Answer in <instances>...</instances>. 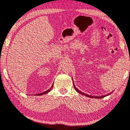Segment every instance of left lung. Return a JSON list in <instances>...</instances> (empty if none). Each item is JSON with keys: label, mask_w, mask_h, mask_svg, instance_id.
I'll return each instance as SVG.
<instances>
[{"label": "left lung", "mask_w": 130, "mask_h": 130, "mask_svg": "<svg viewBox=\"0 0 130 130\" xmlns=\"http://www.w3.org/2000/svg\"><path fill=\"white\" fill-rule=\"evenodd\" d=\"M74 88H75V90L77 91L78 92H79V93H80V94H82V95H85V96H87V97H89V98H96V99H101V98H104V97H105V96H108V95H110V93H109L108 95H105V96H91V95H87V94H85V93H83V92H81V91H80L79 90H78V88H77L75 87V86L74 85Z\"/></svg>", "instance_id": "obj_1"}]
</instances>
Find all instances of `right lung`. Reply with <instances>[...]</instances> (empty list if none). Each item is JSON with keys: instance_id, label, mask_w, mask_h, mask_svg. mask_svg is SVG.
I'll list each match as a JSON object with an SVG mask.
<instances>
[{"instance_id": "1", "label": "right lung", "mask_w": 130, "mask_h": 130, "mask_svg": "<svg viewBox=\"0 0 130 130\" xmlns=\"http://www.w3.org/2000/svg\"><path fill=\"white\" fill-rule=\"evenodd\" d=\"M53 85H52V86H51V87L49 90H48L47 91H45V92H42V93H39V94H37L36 95V96H40V95H44V94H46V93H48L50 92V91L51 90V89H52V88L53 87Z\"/></svg>"}]
</instances>
